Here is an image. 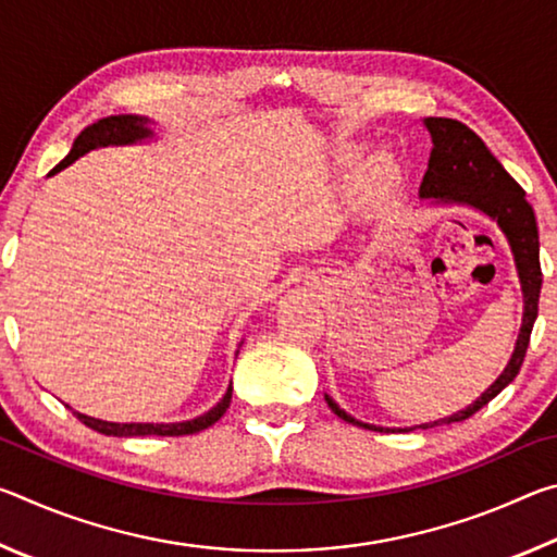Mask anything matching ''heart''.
<instances>
[{"label":"heart","mask_w":557,"mask_h":557,"mask_svg":"<svg viewBox=\"0 0 557 557\" xmlns=\"http://www.w3.org/2000/svg\"><path fill=\"white\" fill-rule=\"evenodd\" d=\"M356 154V149H348V159ZM400 182V166L388 152H373L363 159V164L356 172V188L366 199H381L393 191Z\"/></svg>","instance_id":"heart-1"}]
</instances>
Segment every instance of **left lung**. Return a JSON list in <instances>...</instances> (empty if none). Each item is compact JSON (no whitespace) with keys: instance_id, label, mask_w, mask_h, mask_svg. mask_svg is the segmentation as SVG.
<instances>
[{"instance_id":"1","label":"left lung","mask_w":557,"mask_h":557,"mask_svg":"<svg viewBox=\"0 0 557 557\" xmlns=\"http://www.w3.org/2000/svg\"><path fill=\"white\" fill-rule=\"evenodd\" d=\"M425 127L432 137V152L428 172L422 176L420 184V199H435V203L469 206V209L482 211L488 219L496 221L513 252L518 282H521L523 292V322L516 338L511 361L506 363L504 373L482 393V398H476L474 403L467 405L465 410L449 414V418L418 425L422 430L435 425H449V422H461L471 418V414L482 410L488 400H494L496 395L516 379L525 358L528 342H531L535 317H539V297L543 285L539 223H535L531 203L525 201L523 188L516 184V178L506 172L502 162L488 152L482 137H479L476 132H471L467 125H461L459 120L425 117ZM324 398L332 412L338 414L342 420L351 422V425L375 432H391L388 428H375L369 425V422L351 418V414L338 408L329 395H324Z\"/></svg>"}]
</instances>
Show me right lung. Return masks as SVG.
<instances>
[{
	"label": "right lung",
	"instance_id": "right-lung-1",
	"mask_svg": "<svg viewBox=\"0 0 557 557\" xmlns=\"http://www.w3.org/2000/svg\"><path fill=\"white\" fill-rule=\"evenodd\" d=\"M149 125H152L149 117H139V115H110L92 122V125H88L78 137H75L69 157L55 164L49 172V176L59 174L61 169L73 164L75 159L90 152V149L110 147V145H135V143H143V139H149L154 135ZM231 395H233V385H228V391H225L219 405H213L209 412H203L199 418L186 420V422H157L154 425V422H108V420L90 418V414H83L75 410L73 414L83 422V425H88L90 430L102 432V435H112V437H147V435L178 437V435H194V432H201L206 428H211L213 422H219L223 418V412L228 410Z\"/></svg>",
	"mask_w": 557,
	"mask_h": 557
}]
</instances>
